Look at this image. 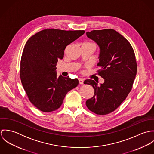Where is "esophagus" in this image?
I'll use <instances>...</instances> for the list:
<instances>
[{
	"label": "esophagus",
	"mask_w": 154,
	"mask_h": 154,
	"mask_svg": "<svg viewBox=\"0 0 154 154\" xmlns=\"http://www.w3.org/2000/svg\"><path fill=\"white\" fill-rule=\"evenodd\" d=\"M78 80H79V82L80 84H84V79H83L79 78Z\"/></svg>",
	"instance_id": "esophagus-1"
}]
</instances>
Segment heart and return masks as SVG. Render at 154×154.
<instances>
[{"label":"heart","instance_id":"b5f03b06","mask_svg":"<svg viewBox=\"0 0 154 154\" xmlns=\"http://www.w3.org/2000/svg\"><path fill=\"white\" fill-rule=\"evenodd\" d=\"M85 44H93V45H94V44H92V43H85Z\"/></svg>","mask_w":154,"mask_h":154}]
</instances>
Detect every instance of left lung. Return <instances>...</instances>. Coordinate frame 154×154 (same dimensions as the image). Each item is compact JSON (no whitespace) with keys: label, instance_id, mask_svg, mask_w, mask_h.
I'll return each instance as SVG.
<instances>
[{"label":"left lung","instance_id":"8db88e82","mask_svg":"<svg viewBox=\"0 0 154 154\" xmlns=\"http://www.w3.org/2000/svg\"><path fill=\"white\" fill-rule=\"evenodd\" d=\"M87 35L100 47L97 74L104 79V83L98 85L92 79L84 81L94 89L86 106L97 114L106 115L116 110L132 89L137 72L135 54L128 40L114 29L93 30Z\"/></svg>","mask_w":154,"mask_h":154}]
</instances>
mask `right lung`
<instances>
[{
    "instance_id": "right-lung-1",
    "label": "right lung",
    "mask_w": 154,
    "mask_h": 154,
    "mask_svg": "<svg viewBox=\"0 0 154 154\" xmlns=\"http://www.w3.org/2000/svg\"><path fill=\"white\" fill-rule=\"evenodd\" d=\"M85 33L84 30L45 29L26 42L20 63L22 86L30 102L49 112L60 107L66 94L78 86L77 79L57 76L56 64L66 46Z\"/></svg>"
}]
</instances>
